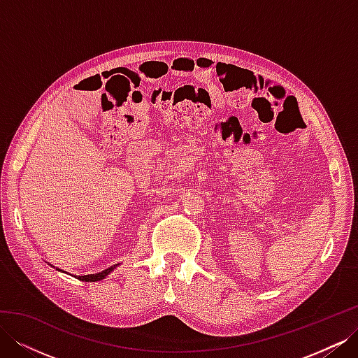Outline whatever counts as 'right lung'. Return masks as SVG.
I'll return each instance as SVG.
<instances>
[{
  "label": "right lung",
  "instance_id": "right-lung-1",
  "mask_svg": "<svg viewBox=\"0 0 358 358\" xmlns=\"http://www.w3.org/2000/svg\"><path fill=\"white\" fill-rule=\"evenodd\" d=\"M119 264H115V266H112V267H109V268H106V270H103V272H99V273H95V275H85V276H78V279H80V280H85V282H96V280H101V279H104L107 275H110V272L112 270L115 268V267H117ZM58 272H61L59 268H57Z\"/></svg>",
  "mask_w": 358,
  "mask_h": 358
}]
</instances>
